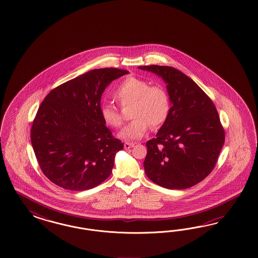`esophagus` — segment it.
Here are the masks:
<instances>
[{"mask_svg":"<svg viewBox=\"0 0 258 258\" xmlns=\"http://www.w3.org/2000/svg\"><path fill=\"white\" fill-rule=\"evenodd\" d=\"M134 145H135V144H133V143L125 142V144H124V148H125V149H132V148L134 147Z\"/></svg>","mask_w":258,"mask_h":258,"instance_id":"34e87169","label":"esophagus"}]
</instances>
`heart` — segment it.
Segmentation results:
<instances>
[{
    "instance_id": "heart-1",
    "label": "heart",
    "mask_w": 258,
    "mask_h": 258,
    "mask_svg": "<svg viewBox=\"0 0 258 258\" xmlns=\"http://www.w3.org/2000/svg\"><path fill=\"white\" fill-rule=\"evenodd\" d=\"M114 97L122 107L133 105V121L119 133V137L126 141L142 139L151 125H163L168 117L170 102L168 94L161 86H150L149 81L130 77L123 80L114 91ZM102 119L106 125L120 127L123 117L120 110L111 103H104L100 109Z\"/></svg>"
}]
</instances>
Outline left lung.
Segmentation results:
<instances>
[{
	"instance_id": "left-lung-1",
	"label": "left lung",
	"mask_w": 258,
	"mask_h": 258,
	"mask_svg": "<svg viewBox=\"0 0 258 258\" xmlns=\"http://www.w3.org/2000/svg\"><path fill=\"white\" fill-rule=\"evenodd\" d=\"M166 84L171 108L156 138L147 142L144 167L149 180L167 189H185L215 167L225 140L219 113L203 90L170 66H140Z\"/></svg>"
}]
</instances>
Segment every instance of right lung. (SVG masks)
<instances>
[{
    "label": "right lung",
    "mask_w": 258,
    "mask_h": 258,
    "mask_svg": "<svg viewBox=\"0 0 258 258\" xmlns=\"http://www.w3.org/2000/svg\"><path fill=\"white\" fill-rule=\"evenodd\" d=\"M126 74L116 68L89 71L52 90L40 104L32 147L43 174L56 185L83 191L110 175L124 144L106 126L100 101L105 89Z\"/></svg>",
    "instance_id": "right-lung-1"
}]
</instances>
